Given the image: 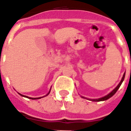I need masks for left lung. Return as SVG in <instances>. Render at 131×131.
<instances>
[{"label":"left lung","mask_w":131,"mask_h":131,"mask_svg":"<svg viewBox=\"0 0 131 131\" xmlns=\"http://www.w3.org/2000/svg\"><path fill=\"white\" fill-rule=\"evenodd\" d=\"M124 78H125V73L124 74V76H123V77H122V79H121V81H120V83H118V85L116 87L114 90H113L110 93H109L107 95H106V96L103 97H101V98H99V99H95V100H91L92 101H95V102H100V101H104V100H108L109 98H110L111 97H112L114 94L116 93V91H118V89L119 88V87L121 86V83H122V82L124 81Z\"/></svg>","instance_id":"8db88e82"}]
</instances>
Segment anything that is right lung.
I'll use <instances>...</instances> for the list:
<instances>
[{
    "mask_svg": "<svg viewBox=\"0 0 131 131\" xmlns=\"http://www.w3.org/2000/svg\"><path fill=\"white\" fill-rule=\"evenodd\" d=\"M50 91H49V93H48L47 94V95H45V96H44V97L47 96V95H48V94L50 93ZM19 95H21V96L25 97H27V98H29V99H31V100H37V99H40V98H41V97H36V98H33V97H28V96H25V95H21V94H20V93H19Z\"/></svg>",
    "mask_w": 131,
    "mask_h": 131,
    "instance_id": "obj_1",
    "label": "right lung"
}]
</instances>
